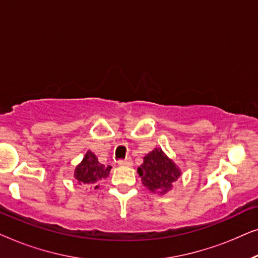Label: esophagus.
I'll use <instances>...</instances> for the list:
<instances>
[{
	"mask_svg": "<svg viewBox=\"0 0 258 258\" xmlns=\"http://www.w3.org/2000/svg\"><path fill=\"white\" fill-rule=\"evenodd\" d=\"M118 164L121 165V167H132L133 161H132V158H126V160H124V161H119Z\"/></svg>",
	"mask_w": 258,
	"mask_h": 258,
	"instance_id": "34e87169",
	"label": "esophagus"
}]
</instances>
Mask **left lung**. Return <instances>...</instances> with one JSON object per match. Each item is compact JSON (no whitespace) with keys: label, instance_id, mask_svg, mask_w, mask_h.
Here are the masks:
<instances>
[{"label":"left lung","instance_id":"8db88e82","mask_svg":"<svg viewBox=\"0 0 258 258\" xmlns=\"http://www.w3.org/2000/svg\"><path fill=\"white\" fill-rule=\"evenodd\" d=\"M137 174L147 189L164 195L172 189V184L179 178L182 172L161 148H155L143 157V163L137 168Z\"/></svg>","mask_w":258,"mask_h":258}]
</instances>
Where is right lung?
Instances as JSON below:
<instances>
[{
    "label": "right lung",
    "instance_id": "add662e5",
    "mask_svg": "<svg viewBox=\"0 0 258 258\" xmlns=\"http://www.w3.org/2000/svg\"><path fill=\"white\" fill-rule=\"evenodd\" d=\"M110 169V165L105 167L104 164H101L96 155L93 151L88 150L83 160L76 165L74 177L76 178L79 184L94 185V189H98L100 188L98 182L108 177Z\"/></svg>",
    "mask_w": 258,
    "mask_h": 258
}]
</instances>
